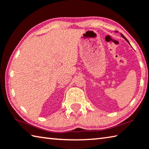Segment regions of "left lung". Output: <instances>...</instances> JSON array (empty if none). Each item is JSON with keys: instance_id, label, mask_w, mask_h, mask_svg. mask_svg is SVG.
<instances>
[{"instance_id": "1", "label": "left lung", "mask_w": 149, "mask_h": 149, "mask_svg": "<svg viewBox=\"0 0 149 149\" xmlns=\"http://www.w3.org/2000/svg\"><path fill=\"white\" fill-rule=\"evenodd\" d=\"M121 36H122V37H123V38H124V39H125V40H126V41H127V42H128V43H129V44H130V42H129V41H128V40H127V39H126V37H125V36H124V35H122V34H121Z\"/></svg>"}]
</instances>
